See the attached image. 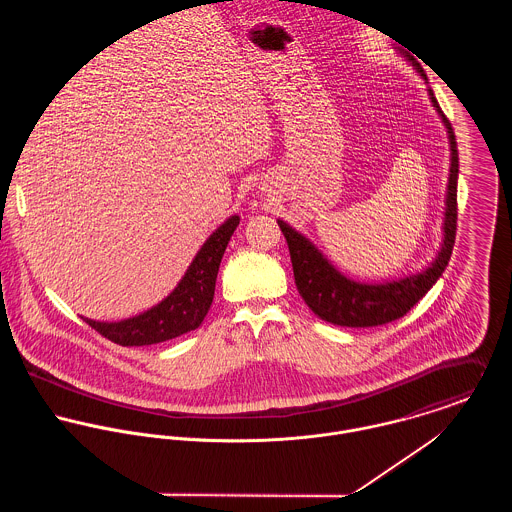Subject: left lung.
Segmentation results:
<instances>
[{"label": "left lung", "mask_w": 512, "mask_h": 512, "mask_svg": "<svg viewBox=\"0 0 512 512\" xmlns=\"http://www.w3.org/2000/svg\"><path fill=\"white\" fill-rule=\"evenodd\" d=\"M404 59L416 69V73L428 80L418 61H414L410 55H404ZM428 96L447 132L449 177L445 189L441 244L436 258L426 268L416 274L384 282L353 280L345 276L303 232L293 228L286 220L278 219V224L288 240L297 292L303 297L307 307L323 321L341 327H376L400 319L410 311V307H414L430 292V288L438 282L443 270L447 268L457 224L459 155L451 124L441 112L432 88H428Z\"/></svg>", "instance_id": "left-lung-1"}]
</instances>
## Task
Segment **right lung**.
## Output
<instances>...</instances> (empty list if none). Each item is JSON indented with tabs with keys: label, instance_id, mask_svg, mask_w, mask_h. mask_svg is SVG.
<instances>
[{
	"label": "right lung",
	"instance_id": "right-lung-1",
	"mask_svg": "<svg viewBox=\"0 0 512 512\" xmlns=\"http://www.w3.org/2000/svg\"><path fill=\"white\" fill-rule=\"evenodd\" d=\"M238 222V215H230L217 226L203 242L173 292L153 307L120 321H96L88 317H84V321L122 347L155 345L197 329L211 309L220 260Z\"/></svg>",
	"mask_w": 512,
	"mask_h": 512
}]
</instances>
